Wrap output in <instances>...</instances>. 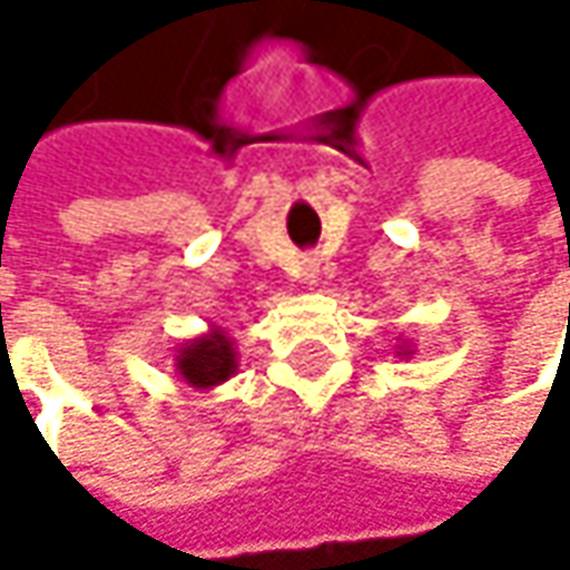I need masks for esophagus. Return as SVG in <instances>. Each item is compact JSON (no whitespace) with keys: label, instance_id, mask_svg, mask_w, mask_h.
<instances>
[{"label":"esophagus","instance_id":"esophagus-1","mask_svg":"<svg viewBox=\"0 0 570 570\" xmlns=\"http://www.w3.org/2000/svg\"><path fill=\"white\" fill-rule=\"evenodd\" d=\"M299 281L306 286H313L320 281V261L316 257H303L299 261Z\"/></svg>","mask_w":570,"mask_h":570}]
</instances>
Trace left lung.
Returning <instances> with one entry per match:
<instances>
[{
  "instance_id": "1",
  "label": "left lung",
  "mask_w": 570,
  "mask_h": 570,
  "mask_svg": "<svg viewBox=\"0 0 570 570\" xmlns=\"http://www.w3.org/2000/svg\"><path fill=\"white\" fill-rule=\"evenodd\" d=\"M412 340H399V346H396V356L399 360H412Z\"/></svg>"
}]
</instances>
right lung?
<instances>
[{"instance_id": "right-lung-1", "label": "right lung", "mask_w": 570, "mask_h": 570, "mask_svg": "<svg viewBox=\"0 0 570 570\" xmlns=\"http://www.w3.org/2000/svg\"><path fill=\"white\" fill-rule=\"evenodd\" d=\"M174 370L190 390H214L237 376V346L224 326L190 336L174 353Z\"/></svg>"}]
</instances>
